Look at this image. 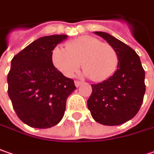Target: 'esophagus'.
<instances>
[{"mask_svg":"<svg viewBox=\"0 0 154 154\" xmlns=\"http://www.w3.org/2000/svg\"><path fill=\"white\" fill-rule=\"evenodd\" d=\"M81 84H82L81 82H79V81H75V85H76V87H79Z\"/></svg>","mask_w":154,"mask_h":154,"instance_id":"obj_1","label":"esophagus"}]
</instances>
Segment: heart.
Masks as SVG:
<instances>
[{"instance_id": "1", "label": "heart", "mask_w": 154, "mask_h": 154, "mask_svg": "<svg viewBox=\"0 0 154 154\" xmlns=\"http://www.w3.org/2000/svg\"><path fill=\"white\" fill-rule=\"evenodd\" d=\"M52 62L68 77L73 76L82 62L83 76L103 82L115 73L119 57L116 50L109 43L92 36H83L69 41L66 48L57 46L52 51Z\"/></svg>"}]
</instances>
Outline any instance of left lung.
<instances>
[{
  "mask_svg": "<svg viewBox=\"0 0 154 154\" xmlns=\"http://www.w3.org/2000/svg\"><path fill=\"white\" fill-rule=\"evenodd\" d=\"M117 51L116 70L102 83L91 84L87 101L93 119L106 126L125 123L136 116L146 91L145 70L138 54L128 45L104 32H94Z\"/></svg>",
  "mask_w": 154,
  "mask_h": 154,
  "instance_id": "left-lung-1",
  "label": "left lung"
}]
</instances>
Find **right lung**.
Returning <instances> with one entry per match:
<instances>
[{
    "mask_svg": "<svg viewBox=\"0 0 154 154\" xmlns=\"http://www.w3.org/2000/svg\"><path fill=\"white\" fill-rule=\"evenodd\" d=\"M68 38L57 34L36 39L15 55L8 75V97L18 117L35 128H49L64 116L74 81L52 64V51Z\"/></svg>",
    "mask_w": 154,
    "mask_h": 154,
    "instance_id": "1",
    "label": "right lung"
}]
</instances>
